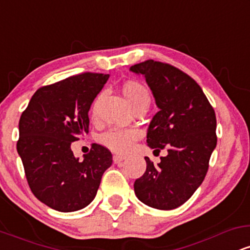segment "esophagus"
<instances>
[{"label": "esophagus", "mask_w": 250, "mask_h": 250, "mask_svg": "<svg viewBox=\"0 0 250 250\" xmlns=\"http://www.w3.org/2000/svg\"><path fill=\"white\" fill-rule=\"evenodd\" d=\"M113 160H114V163H117V165H119V163H121L122 161H125V156H123V155H114L113 156Z\"/></svg>", "instance_id": "34e87169"}]
</instances>
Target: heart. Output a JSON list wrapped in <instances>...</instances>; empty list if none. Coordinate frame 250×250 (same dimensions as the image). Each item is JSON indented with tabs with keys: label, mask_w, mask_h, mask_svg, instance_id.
I'll list each match as a JSON object with an SVG mask.
<instances>
[{
	"label": "heart",
	"mask_w": 250,
	"mask_h": 250,
	"mask_svg": "<svg viewBox=\"0 0 250 250\" xmlns=\"http://www.w3.org/2000/svg\"><path fill=\"white\" fill-rule=\"evenodd\" d=\"M122 91L128 103L131 105V108L136 107L137 104H141V103L150 102V95H149L147 89H146L145 85L136 81L125 82L123 84ZM101 96L102 95L97 96L93 103L91 111H93L94 116L96 115L97 105H99ZM137 135H139V133L135 129L114 128L103 133L100 136V142H101L102 146L109 148L110 150L117 151V153H125L134 145L135 140L137 139Z\"/></svg>",
	"instance_id": "obj_1"
}]
</instances>
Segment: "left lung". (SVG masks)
<instances>
[{
  "instance_id": "left-lung-1",
  "label": "left lung",
  "mask_w": 250,
  "mask_h": 250,
  "mask_svg": "<svg viewBox=\"0 0 250 250\" xmlns=\"http://www.w3.org/2000/svg\"><path fill=\"white\" fill-rule=\"evenodd\" d=\"M145 76L159 111L147 130L154 151L168 155L147 169L134 183L135 195L149 207L170 210L190 199L205 180L216 147V116L196 82L173 65L148 60L130 67Z\"/></svg>"
}]
</instances>
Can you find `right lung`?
<instances>
[{
	"mask_svg": "<svg viewBox=\"0 0 250 250\" xmlns=\"http://www.w3.org/2000/svg\"><path fill=\"white\" fill-rule=\"evenodd\" d=\"M108 79L105 74L84 73L37 89L20 119L17 153L28 185L37 199L57 211L87 207L113 163L103 146L93 145L83 161L70 147L88 134V111Z\"/></svg>",
	"mask_w": 250,
	"mask_h": 250,
	"instance_id": "add662e5",
	"label": "right lung"
}]
</instances>
